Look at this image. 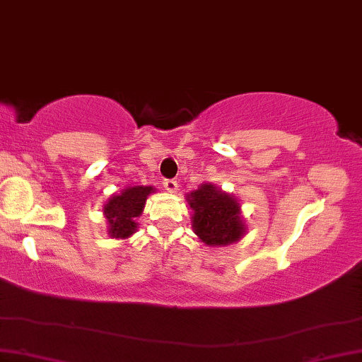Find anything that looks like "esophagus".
I'll list each match as a JSON object with an SVG mask.
<instances>
[{"label":"esophagus","mask_w":362,"mask_h":362,"mask_svg":"<svg viewBox=\"0 0 362 362\" xmlns=\"http://www.w3.org/2000/svg\"><path fill=\"white\" fill-rule=\"evenodd\" d=\"M163 187L168 192H177V182L175 180H165Z\"/></svg>","instance_id":"34e87169"}]
</instances>
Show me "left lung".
<instances>
[{
  "mask_svg": "<svg viewBox=\"0 0 362 362\" xmlns=\"http://www.w3.org/2000/svg\"><path fill=\"white\" fill-rule=\"evenodd\" d=\"M186 202L192 211L194 233L207 246H228L246 235L242 204L212 182H204L187 192Z\"/></svg>",
  "mask_w": 362,
  "mask_h": 362,
  "instance_id": "left-lung-1",
  "label": "left lung"
}]
</instances>
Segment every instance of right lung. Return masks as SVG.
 Instances as JSON below:
<instances>
[{
    "mask_svg": "<svg viewBox=\"0 0 362 362\" xmlns=\"http://www.w3.org/2000/svg\"><path fill=\"white\" fill-rule=\"evenodd\" d=\"M155 191L153 186H129L119 194H112L103 206L109 237L116 240L132 237L139 228L137 217L142 216L146 197Z\"/></svg>",
    "mask_w": 362,
    "mask_h": 362,
    "instance_id": "right-lung-1",
    "label": "right lung"
}]
</instances>
